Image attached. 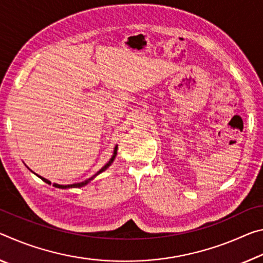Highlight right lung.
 <instances>
[{"label":"right lung","instance_id":"1","mask_svg":"<svg viewBox=\"0 0 263 263\" xmlns=\"http://www.w3.org/2000/svg\"><path fill=\"white\" fill-rule=\"evenodd\" d=\"M116 150H118V147H115V149H114V154H113V156H111V158H110V160H109V162L108 163H107V164L105 165V166H102L101 167V169L100 170H99L98 172H97V174L96 175H94L93 176V177L92 178H89V179H87V180H85V182H83V183H77V184H71V185H59V184H53L54 185V186L55 187H60V189H68V187H81V186H84V185H86V184H87L88 182H89V180H92L94 177H96V176L97 175H99V174H101V172L102 171H105L106 169H107V167H108L110 164H111V163H113V161H114V158H115V156H116ZM40 178L42 179V180H44V182L45 183H47V184H51V182H50V180H47V179H45V178H43V177H41V176H40Z\"/></svg>","mask_w":263,"mask_h":263}]
</instances>
